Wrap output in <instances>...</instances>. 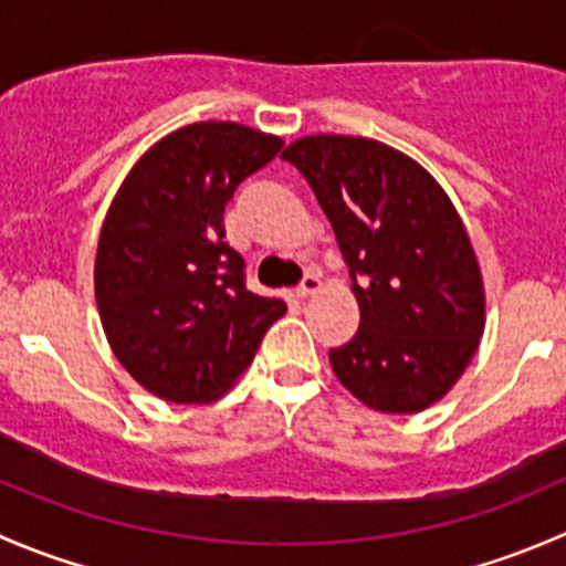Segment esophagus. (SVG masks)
I'll return each mask as SVG.
<instances>
[{
  "label": "esophagus",
  "mask_w": 566,
  "mask_h": 566,
  "mask_svg": "<svg viewBox=\"0 0 566 566\" xmlns=\"http://www.w3.org/2000/svg\"><path fill=\"white\" fill-rule=\"evenodd\" d=\"M319 290V276L317 273H306L304 279H301V284H298V290H295V295H298L301 301L304 298H310V295H315Z\"/></svg>",
  "instance_id": "34e87169"
}]
</instances>
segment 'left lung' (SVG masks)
<instances>
[{
    "instance_id": "8db88e82",
    "label": "left lung",
    "mask_w": 566,
    "mask_h": 566,
    "mask_svg": "<svg viewBox=\"0 0 566 566\" xmlns=\"http://www.w3.org/2000/svg\"><path fill=\"white\" fill-rule=\"evenodd\" d=\"M315 191L350 268L356 336L328 350L347 391L384 413L443 397L484 331V287L447 191L413 158L364 136H304L282 153Z\"/></svg>"
}]
</instances>
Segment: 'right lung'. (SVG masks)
Masks as SVG:
<instances>
[{
  "label": "right lung",
  "mask_w": 566,
  "mask_h": 566,
  "mask_svg": "<svg viewBox=\"0 0 566 566\" xmlns=\"http://www.w3.org/2000/svg\"><path fill=\"white\" fill-rule=\"evenodd\" d=\"M282 139L238 123L164 136L119 186L101 230L95 301L114 356L167 402H210L249 367L284 301L247 287L224 205Z\"/></svg>",
  "instance_id": "right-lung-1"
}]
</instances>
